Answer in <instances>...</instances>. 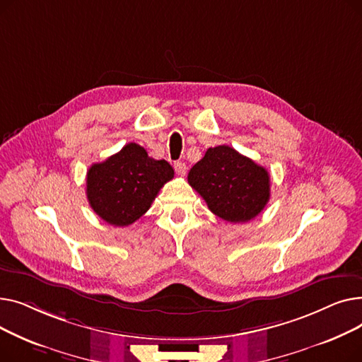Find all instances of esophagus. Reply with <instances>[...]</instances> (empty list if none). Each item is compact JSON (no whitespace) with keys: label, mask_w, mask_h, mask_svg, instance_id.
<instances>
[{"label":"esophagus","mask_w":362,"mask_h":362,"mask_svg":"<svg viewBox=\"0 0 362 362\" xmlns=\"http://www.w3.org/2000/svg\"><path fill=\"white\" fill-rule=\"evenodd\" d=\"M175 170H176V173L179 176H183L186 173V164L182 163V161H176L175 163Z\"/></svg>","instance_id":"obj_1"}]
</instances>
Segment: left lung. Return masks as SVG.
<instances>
[{"mask_svg":"<svg viewBox=\"0 0 362 362\" xmlns=\"http://www.w3.org/2000/svg\"><path fill=\"white\" fill-rule=\"evenodd\" d=\"M187 182L211 213L230 223L252 220L270 199L269 171L227 145L208 148Z\"/></svg>","mask_w":362,"mask_h":362,"instance_id":"left-lung-1","label":"left lung"}]
</instances>
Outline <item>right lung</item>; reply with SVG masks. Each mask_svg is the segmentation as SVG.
<instances>
[{"label": "right lung", "instance_id": "add662e5", "mask_svg": "<svg viewBox=\"0 0 362 362\" xmlns=\"http://www.w3.org/2000/svg\"><path fill=\"white\" fill-rule=\"evenodd\" d=\"M175 177L165 160L148 157L144 146L130 142L117 154L95 163L86 175L92 210L111 226H129L142 217L160 189Z\"/></svg>", "mask_w": 362, "mask_h": 362}]
</instances>
